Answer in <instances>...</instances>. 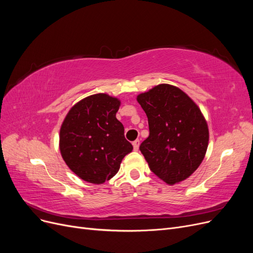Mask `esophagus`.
<instances>
[{
    "label": "esophagus",
    "instance_id": "esophagus-1",
    "mask_svg": "<svg viewBox=\"0 0 253 253\" xmlns=\"http://www.w3.org/2000/svg\"><path fill=\"white\" fill-rule=\"evenodd\" d=\"M139 143H140V141H139L138 139H136L135 141H133L134 151H138V149H139Z\"/></svg>",
    "mask_w": 253,
    "mask_h": 253
}]
</instances>
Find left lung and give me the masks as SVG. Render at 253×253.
I'll list each match as a JSON object with an SVG mask.
<instances>
[{"label": "left lung", "mask_w": 253, "mask_h": 253, "mask_svg": "<svg viewBox=\"0 0 253 253\" xmlns=\"http://www.w3.org/2000/svg\"><path fill=\"white\" fill-rule=\"evenodd\" d=\"M147 114L149 137L139 150L151 171L169 185L185 180L205 157L208 126L187 94L170 84H159L138 95Z\"/></svg>", "instance_id": "left-lung-1"}]
</instances>
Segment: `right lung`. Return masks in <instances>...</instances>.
<instances>
[{
    "label": "right lung",
    "mask_w": 253,
    "mask_h": 253,
    "mask_svg": "<svg viewBox=\"0 0 253 253\" xmlns=\"http://www.w3.org/2000/svg\"><path fill=\"white\" fill-rule=\"evenodd\" d=\"M120 101L106 94L82 99L68 112L60 129V151L68 168L83 180L103 183L116 175L133 145L116 118Z\"/></svg>",
    "instance_id": "obj_1"
}]
</instances>
